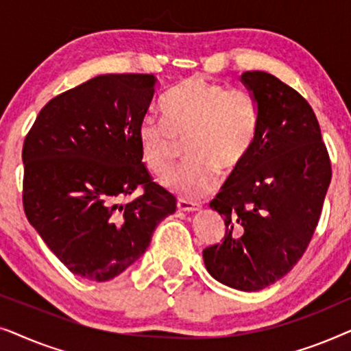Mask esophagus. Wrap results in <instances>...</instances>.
I'll list each match as a JSON object with an SVG mask.
<instances>
[{
    "instance_id": "esophagus-1",
    "label": "esophagus",
    "mask_w": 351,
    "mask_h": 351,
    "mask_svg": "<svg viewBox=\"0 0 351 351\" xmlns=\"http://www.w3.org/2000/svg\"><path fill=\"white\" fill-rule=\"evenodd\" d=\"M177 209L184 210V213H195V210H199V204L193 203V201L180 198L179 201H177Z\"/></svg>"
}]
</instances>
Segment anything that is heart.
I'll use <instances>...</instances> for the list:
<instances>
[{
  "label": "heart",
  "instance_id": "heart-1",
  "mask_svg": "<svg viewBox=\"0 0 351 351\" xmlns=\"http://www.w3.org/2000/svg\"><path fill=\"white\" fill-rule=\"evenodd\" d=\"M165 119L145 117L137 128L143 165L166 179L185 142L189 162L166 180L167 189L184 198L209 195L219 174H233L251 155L258 136L261 107L251 90L228 88L203 76H190L167 95Z\"/></svg>",
  "mask_w": 351,
  "mask_h": 351
}]
</instances>
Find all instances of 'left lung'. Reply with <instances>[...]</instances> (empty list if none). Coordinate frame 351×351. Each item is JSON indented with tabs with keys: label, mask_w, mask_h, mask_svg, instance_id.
Returning a JSON list of instances; mask_svg holds the SVG:
<instances>
[{
	"label": "left lung",
	"mask_w": 351,
	"mask_h": 351,
	"mask_svg": "<svg viewBox=\"0 0 351 351\" xmlns=\"http://www.w3.org/2000/svg\"><path fill=\"white\" fill-rule=\"evenodd\" d=\"M241 80L261 107L258 136L244 165L210 201L227 230L203 258L217 281L261 291L304 256L332 169L313 108L295 89L265 71H244Z\"/></svg>",
	"instance_id": "left-lung-1"
}]
</instances>
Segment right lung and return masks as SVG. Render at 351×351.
I'll use <instances>...</instances> for the list:
<instances>
[{"label":"right lung","mask_w":351,"mask_h":351,"mask_svg":"<svg viewBox=\"0 0 351 351\" xmlns=\"http://www.w3.org/2000/svg\"><path fill=\"white\" fill-rule=\"evenodd\" d=\"M156 78L100 75L51 99L22 148L25 215L71 273L108 281L145 252L177 199L142 162ZM136 189L141 195L123 204Z\"/></svg>","instance_id":"1"}]
</instances>
